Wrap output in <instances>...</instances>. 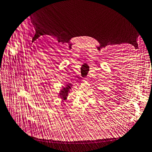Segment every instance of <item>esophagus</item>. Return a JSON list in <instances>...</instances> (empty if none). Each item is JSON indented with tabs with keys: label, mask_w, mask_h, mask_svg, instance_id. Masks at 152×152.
<instances>
[{
	"label": "esophagus",
	"mask_w": 152,
	"mask_h": 152,
	"mask_svg": "<svg viewBox=\"0 0 152 152\" xmlns=\"http://www.w3.org/2000/svg\"><path fill=\"white\" fill-rule=\"evenodd\" d=\"M87 81V78H85L84 80H83V81Z\"/></svg>",
	"instance_id": "obj_1"
}]
</instances>
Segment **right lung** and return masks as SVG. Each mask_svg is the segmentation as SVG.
<instances>
[{
	"instance_id": "obj_1",
	"label": "right lung",
	"mask_w": 152,
	"mask_h": 152,
	"mask_svg": "<svg viewBox=\"0 0 152 152\" xmlns=\"http://www.w3.org/2000/svg\"><path fill=\"white\" fill-rule=\"evenodd\" d=\"M72 86V84L69 83L66 85L65 86H62V88L59 91L58 93V97L62 99V101H66L67 97L69 93L70 92V90H71V87Z\"/></svg>"
}]
</instances>
